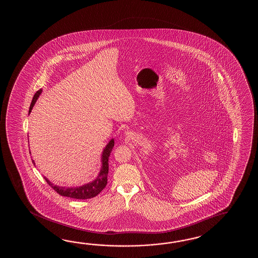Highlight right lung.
Masks as SVG:
<instances>
[{"mask_svg":"<svg viewBox=\"0 0 258 258\" xmlns=\"http://www.w3.org/2000/svg\"><path fill=\"white\" fill-rule=\"evenodd\" d=\"M41 93V89L37 91L34 95L32 102L29 107V112L33 109V106L36 103L37 99L39 98V95ZM114 147V140L111 139L109 144L106 146L104 151L102 153V167L99 172L98 178L88 184H85L83 186L76 187V188H66V187L56 186L53 183L44 177L45 181L49 186L51 187L55 192L59 194L61 197L66 198H74V199H88V198H95L101 192L108 182V173H109V158H110V152L112 151V148ZM34 163V160L32 161ZM35 164V163H34Z\"/></svg>","mask_w":258,"mask_h":258,"instance_id":"right-lung-1","label":"right lung"}]
</instances>
